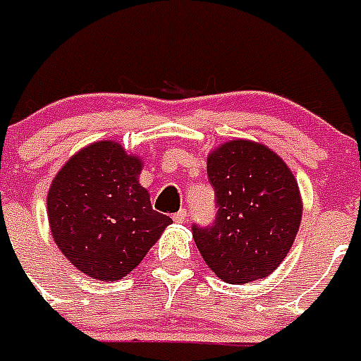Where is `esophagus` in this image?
Wrapping results in <instances>:
<instances>
[{"mask_svg": "<svg viewBox=\"0 0 361 361\" xmlns=\"http://www.w3.org/2000/svg\"><path fill=\"white\" fill-rule=\"evenodd\" d=\"M174 222H178V224H183V222L187 221V209H180L178 213H174Z\"/></svg>", "mask_w": 361, "mask_h": 361, "instance_id": "1", "label": "esophagus"}]
</instances>
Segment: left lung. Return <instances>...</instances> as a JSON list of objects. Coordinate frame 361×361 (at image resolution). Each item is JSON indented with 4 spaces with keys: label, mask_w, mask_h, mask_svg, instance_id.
Here are the masks:
<instances>
[{
    "label": "left lung",
    "mask_w": 361,
    "mask_h": 361,
    "mask_svg": "<svg viewBox=\"0 0 361 361\" xmlns=\"http://www.w3.org/2000/svg\"><path fill=\"white\" fill-rule=\"evenodd\" d=\"M216 216L192 226L204 262L226 283L269 276L291 250L302 221L293 172L278 154L252 140L224 142L207 157Z\"/></svg>",
    "instance_id": "8db88e82"
}]
</instances>
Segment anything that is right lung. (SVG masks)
<instances>
[{"label":"right lung","mask_w":361,"mask_h":361,"mask_svg":"<svg viewBox=\"0 0 361 361\" xmlns=\"http://www.w3.org/2000/svg\"><path fill=\"white\" fill-rule=\"evenodd\" d=\"M142 161L114 140L72 155L51 181L48 221L55 245L75 269L116 282L142 262L172 222L139 183Z\"/></svg>","instance_id":"obj_1"}]
</instances>
